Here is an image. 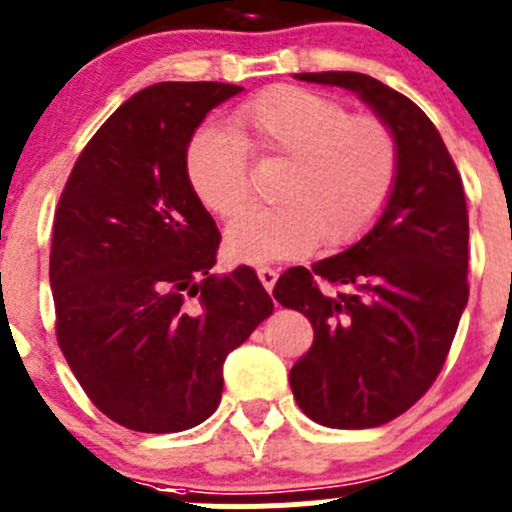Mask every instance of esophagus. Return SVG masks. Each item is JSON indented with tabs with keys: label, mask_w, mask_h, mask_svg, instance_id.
Here are the masks:
<instances>
[{
	"label": "esophagus",
	"mask_w": 512,
	"mask_h": 512,
	"mask_svg": "<svg viewBox=\"0 0 512 512\" xmlns=\"http://www.w3.org/2000/svg\"><path fill=\"white\" fill-rule=\"evenodd\" d=\"M257 277H260L262 287H265L267 292H272V289H275V282H277V277H280V272H277L275 267L260 265V267H257Z\"/></svg>",
	"instance_id": "obj_1"
}]
</instances>
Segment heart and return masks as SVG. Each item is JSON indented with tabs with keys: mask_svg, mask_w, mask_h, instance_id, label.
Wrapping results in <instances>:
<instances>
[{
	"mask_svg": "<svg viewBox=\"0 0 512 512\" xmlns=\"http://www.w3.org/2000/svg\"><path fill=\"white\" fill-rule=\"evenodd\" d=\"M232 128L205 123L185 146L190 188L215 218L235 220L250 205V156L285 160L272 190L277 205L252 210L227 230V247L240 260H287L322 240L352 245L394 193L399 143L389 123L352 113L322 91L272 86L235 108Z\"/></svg>",
	"mask_w": 512,
	"mask_h": 512,
	"instance_id": "b5f03b06",
	"label": "heart"
}]
</instances>
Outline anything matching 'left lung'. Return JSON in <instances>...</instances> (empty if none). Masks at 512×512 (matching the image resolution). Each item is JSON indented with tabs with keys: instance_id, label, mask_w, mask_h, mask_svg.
I'll return each instance as SVG.
<instances>
[{
	"instance_id": "1",
	"label": "left lung",
	"mask_w": 512,
	"mask_h": 512,
	"mask_svg": "<svg viewBox=\"0 0 512 512\" xmlns=\"http://www.w3.org/2000/svg\"><path fill=\"white\" fill-rule=\"evenodd\" d=\"M299 79L356 91L399 143L394 193L374 230L312 270H287L272 292L314 327L312 349L289 371L299 409L329 428H374L409 411L451 352L468 302L466 193L411 98L354 71Z\"/></svg>"
}]
</instances>
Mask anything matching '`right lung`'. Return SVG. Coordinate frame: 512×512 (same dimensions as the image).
<instances>
[{
  "label": "right lung",
  "instance_id": "1",
  "mask_svg": "<svg viewBox=\"0 0 512 512\" xmlns=\"http://www.w3.org/2000/svg\"><path fill=\"white\" fill-rule=\"evenodd\" d=\"M240 91H138L86 143L56 205V342L91 404L131 431L203 423L220 404L225 356L275 309L252 267L210 275L220 232L185 175L195 128Z\"/></svg>",
  "mask_w": 512,
  "mask_h": 512
}]
</instances>
